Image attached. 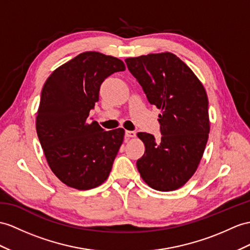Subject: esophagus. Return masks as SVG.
<instances>
[{
	"instance_id": "1",
	"label": "esophagus",
	"mask_w": 250,
	"mask_h": 250,
	"mask_svg": "<svg viewBox=\"0 0 250 250\" xmlns=\"http://www.w3.org/2000/svg\"><path fill=\"white\" fill-rule=\"evenodd\" d=\"M125 136H126L127 138H133V137H136V131L126 130V131H125Z\"/></svg>"
}]
</instances>
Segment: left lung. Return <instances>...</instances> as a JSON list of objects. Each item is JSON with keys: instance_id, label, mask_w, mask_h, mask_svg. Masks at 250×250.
Wrapping results in <instances>:
<instances>
[{"instance_id": "8db88e82", "label": "left lung", "mask_w": 250, "mask_h": 250, "mask_svg": "<svg viewBox=\"0 0 250 250\" xmlns=\"http://www.w3.org/2000/svg\"><path fill=\"white\" fill-rule=\"evenodd\" d=\"M148 102L160 109L161 140L138 132L145 145L138 171L150 188L177 190L196 172L204 155L210 122L208 96L193 71L172 53L126 58Z\"/></svg>"}]
</instances>
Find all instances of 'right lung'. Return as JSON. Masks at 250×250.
Returning a JSON list of instances; mask_svg holds the SVG:
<instances>
[{
    "label": "right lung",
    "instance_id": "1",
    "mask_svg": "<svg viewBox=\"0 0 250 250\" xmlns=\"http://www.w3.org/2000/svg\"><path fill=\"white\" fill-rule=\"evenodd\" d=\"M124 70L119 58L84 52L55 70L42 88L36 129L48 167L68 187L90 190L110 174L125 130L106 131L88 117L102 83Z\"/></svg>",
    "mask_w": 250,
    "mask_h": 250
}]
</instances>
